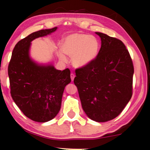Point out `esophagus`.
I'll list each match as a JSON object with an SVG mask.
<instances>
[{
    "label": "esophagus",
    "mask_w": 150,
    "mask_h": 150,
    "mask_svg": "<svg viewBox=\"0 0 150 150\" xmlns=\"http://www.w3.org/2000/svg\"><path fill=\"white\" fill-rule=\"evenodd\" d=\"M74 77H75V75L73 73H71L70 74V78H71V80H72V81H73L74 79Z\"/></svg>",
    "instance_id": "34e87169"
}]
</instances>
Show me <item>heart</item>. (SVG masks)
<instances>
[{"label": "heart", "instance_id": "heart-1", "mask_svg": "<svg viewBox=\"0 0 150 150\" xmlns=\"http://www.w3.org/2000/svg\"><path fill=\"white\" fill-rule=\"evenodd\" d=\"M58 55L63 62H66L65 54L72 57V65L83 68L91 64L97 57L100 43L96 37L88 34L74 33L66 36L61 44Z\"/></svg>", "mask_w": 150, "mask_h": 150}]
</instances>
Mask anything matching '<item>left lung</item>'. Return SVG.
I'll return each instance as SVG.
<instances>
[{"label": "left lung", "mask_w": 150, "mask_h": 150, "mask_svg": "<svg viewBox=\"0 0 150 150\" xmlns=\"http://www.w3.org/2000/svg\"><path fill=\"white\" fill-rule=\"evenodd\" d=\"M96 34L101 39L97 57L90 64L76 70L74 82L88 117L105 122L118 116L130 100L134 70L129 53L121 40Z\"/></svg>", "instance_id": "obj_1"}]
</instances>
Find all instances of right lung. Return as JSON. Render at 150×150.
<instances>
[{
	"mask_svg": "<svg viewBox=\"0 0 150 150\" xmlns=\"http://www.w3.org/2000/svg\"><path fill=\"white\" fill-rule=\"evenodd\" d=\"M57 27L29 34L16 44L10 61L8 74L14 102L33 121L46 122L60 110L65 86L71 82L68 68L56 70L52 64H39L30 57L31 42L55 32Z\"/></svg>",
	"mask_w": 150,
	"mask_h": 150,
	"instance_id": "right-lung-1",
	"label": "right lung"
}]
</instances>
